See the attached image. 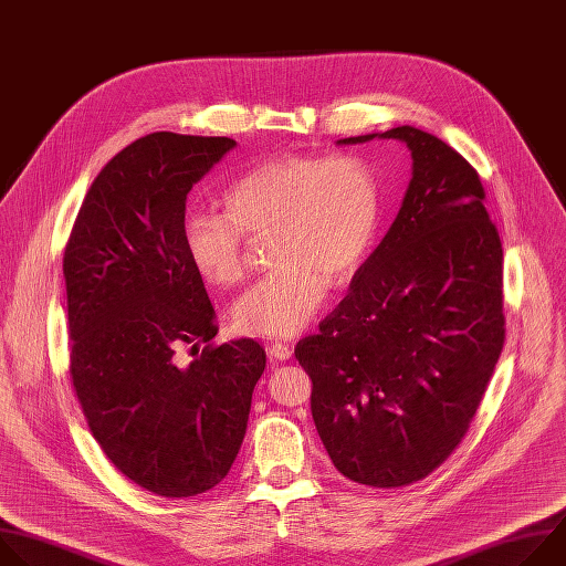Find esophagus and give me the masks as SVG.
I'll use <instances>...</instances> for the list:
<instances>
[{
  "instance_id": "1",
  "label": "esophagus",
  "mask_w": 566,
  "mask_h": 566,
  "mask_svg": "<svg viewBox=\"0 0 566 566\" xmlns=\"http://www.w3.org/2000/svg\"><path fill=\"white\" fill-rule=\"evenodd\" d=\"M290 357H292V346H287V344H272L270 346V359L287 361Z\"/></svg>"
}]
</instances>
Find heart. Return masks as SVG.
<instances>
[{"mask_svg":"<svg viewBox=\"0 0 566 566\" xmlns=\"http://www.w3.org/2000/svg\"><path fill=\"white\" fill-rule=\"evenodd\" d=\"M224 211L191 209L185 250L193 270L216 287L248 272V241L270 234L274 265L234 303L239 332L287 338L325 301L327 287L348 283L370 256L384 211L375 167L355 154L263 160L230 180Z\"/></svg>","mask_w":566,"mask_h":566,"instance_id":"obj_1","label":"heart"}]
</instances>
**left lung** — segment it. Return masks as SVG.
Returning a JSON list of instances; mask_svg holds the SVG:
<instances>
[{
	"label": "left lung",
	"mask_w": 566,
	"mask_h": 566,
	"mask_svg": "<svg viewBox=\"0 0 566 566\" xmlns=\"http://www.w3.org/2000/svg\"><path fill=\"white\" fill-rule=\"evenodd\" d=\"M379 138L412 154L401 209L348 296L294 355L312 379V419L336 471L399 489L453 455L480 408L504 348V259L464 156L415 127Z\"/></svg>",
	"instance_id": "8db88e82"
}]
</instances>
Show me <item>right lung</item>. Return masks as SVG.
<instances>
[{
	"mask_svg": "<svg viewBox=\"0 0 566 566\" xmlns=\"http://www.w3.org/2000/svg\"><path fill=\"white\" fill-rule=\"evenodd\" d=\"M234 145L138 138L95 176L64 248L77 401L111 464L160 497L228 475L265 370L254 338L211 342L213 307L182 237L187 193Z\"/></svg>",
	"mask_w": 566,
	"mask_h": 566,
	"instance_id": "add662e5",
	"label": "right lung"
}]
</instances>
